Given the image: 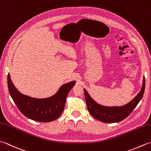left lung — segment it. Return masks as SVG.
Returning a JSON list of instances; mask_svg holds the SVG:
<instances>
[{
    "label": "left lung",
    "mask_w": 151,
    "mask_h": 151,
    "mask_svg": "<svg viewBox=\"0 0 151 151\" xmlns=\"http://www.w3.org/2000/svg\"><path fill=\"white\" fill-rule=\"evenodd\" d=\"M145 88V80L143 77L142 88L137 95L127 104L123 106L107 107L98 104L91 98L86 90L84 89L87 108L91 116L101 122L106 123L119 122L125 119L142 99Z\"/></svg>",
    "instance_id": "obj_1"
}]
</instances>
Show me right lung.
<instances>
[{"label": "right lung", "mask_w": 151, "mask_h": 151, "mask_svg": "<svg viewBox=\"0 0 151 151\" xmlns=\"http://www.w3.org/2000/svg\"><path fill=\"white\" fill-rule=\"evenodd\" d=\"M75 81L62 85L55 94L48 98L37 99L23 95L17 90L8 75L9 93L15 104L24 116L37 122H49L60 116L65 105L66 98Z\"/></svg>", "instance_id": "right-lung-1"}]
</instances>
